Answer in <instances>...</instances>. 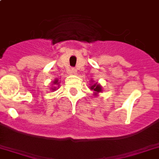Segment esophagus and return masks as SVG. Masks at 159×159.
<instances>
[{
    "label": "esophagus",
    "instance_id": "obj_1",
    "mask_svg": "<svg viewBox=\"0 0 159 159\" xmlns=\"http://www.w3.org/2000/svg\"><path fill=\"white\" fill-rule=\"evenodd\" d=\"M67 72L69 73V74H76L77 72V71L75 68H69V69H67Z\"/></svg>",
    "mask_w": 159,
    "mask_h": 159
}]
</instances>
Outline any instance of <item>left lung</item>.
<instances>
[{
    "label": "left lung",
    "mask_w": 159,
    "mask_h": 159,
    "mask_svg": "<svg viewBox=\"0 0 159 159\" xmlns=\"http://www.w3.org/2000/svg\"><path fill=\"white\" fill-rule=\"evenodd\" d=\"M90 89L93 90L94 91V96L97 97L99 95L100 92H102V87L98 83H94L93 81L91 82V86H90Z\"/></svg>",
    "instance_id": "1"
}]
</instances>
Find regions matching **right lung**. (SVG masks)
Listing matches in <instances>:
<instances>
[{
	"label": "right lung",
	"mask_w": 159,
	"mask_h": 159,
	"mask_svg": "<svg viewBox=\"0 0 159 159\" xmlns=\"http://www.w3.org/2000/svg\"><path fill=\"white\" fill-rule=\"evenodd\" d=\"M59 83H60V82H58V79H57V78H55L54 81L53 82V84H52V87H51V90H52V91H56V90L57 89V85L59 86Z\"/></svg>",
	"instance_id": "obj_1"
}]
</instances>
